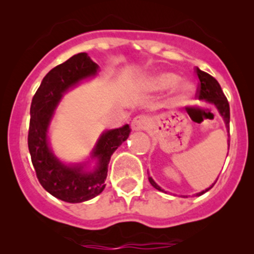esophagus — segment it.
Listing matches in <instances>:
<instances>
[{
  "mask_svg": "<svg viewBox=\"0 0 254 254\" xmlns=\"http://www.w3.org/2000/svg\"><path fill=\"white\" fill-rule=\"evenodd\" d=\"M148 127V119L145 115H137L132 119L131 122V129L135 131H140V130H146Z\"/></svg>",
  "mask_w": 254,
  "mask_h": 254,
  "instance_id": "obj_1",
  "label": "esophagus"
}]
</instances>
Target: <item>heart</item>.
I'll return each mask as SVG.
<instances>
[{
  "label": "heart",
  "instance_id": "b5f03b06",
  "mask_svg": "<svg viewBox=\"0 0 254 254\" xmlns=\"http://www.w3.org/2000/svg\"><path fill=\"white\" fill-rule=\"evenodd\" d=\"M179 77L172 72H160L146 79L145 86L150 91H167L175 86V97L177 99H186L194 91V84L188 81H178Z\"/></svg>",
  "mask_w": 254,
  "mask_h": 254
}]
</instances>
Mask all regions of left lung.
Wrapping results in <instances>:
<instances>
[{
  "instance_id": "left-lung-1",
  "label": "left lung",
  "mask_w": 254,
  "mask_h": 254,
  "mask_svg": "<svg viewBox=\"0 0 254 254\" xmlns=\"http://www.w3.org/2000/svg\"><path fill=\"white\" fill-rule=\"evenodd\" d=\"M195 71H196V75H198V77H199V81H200V83H199V89H198L199 99H201V101H205V102H207V103L214 104V106L216 107V109L219 111L220 115L224 118L225 125H226V129H227V131H229L230 106H229V102H227V98L225 97L224 92H222L221 87H220L219 82L212 77V76H210L209 73L199 70L198 67H196ZM227 141H229V146H230V140H227ZM148 181H150L151 186H152L153 188H156L157 190L165 191L160 186H158L157 183H156L155 181H153L152 177H148ZM216 181H215V183H216ZM215 183H212L209 188L205 189V190L196 193V195L199 196V195H201V194L205 193V191L210 190V189L214 187Z\"/></svg>"
}]
</instances>
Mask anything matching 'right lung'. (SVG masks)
I'll return each mask as SVG.
<instances>
[{"instance_id": "1", "label": "right lung", "mask_w": 254, "mask_h": 254, "mask_svg": "<svg viewBox=\"0 0 254 254\" xmlns=\"http://www.w3.org/2000/svg\"><path fill=\"white\" fill-rule=\"evenodd\" d=\"M99 66L86 53L73 55L49 71L32 99L28 132L32 163L43 188L66 203L87 201L103 191L113 152L130 134L127 124L119 129L102 132L89 160L82 163L66 165L54 155L50 148L49 127L63 96L79 82L97 76ZM91 160H96V166L88 170V163Z\"/></svg>"}]
</instances>
